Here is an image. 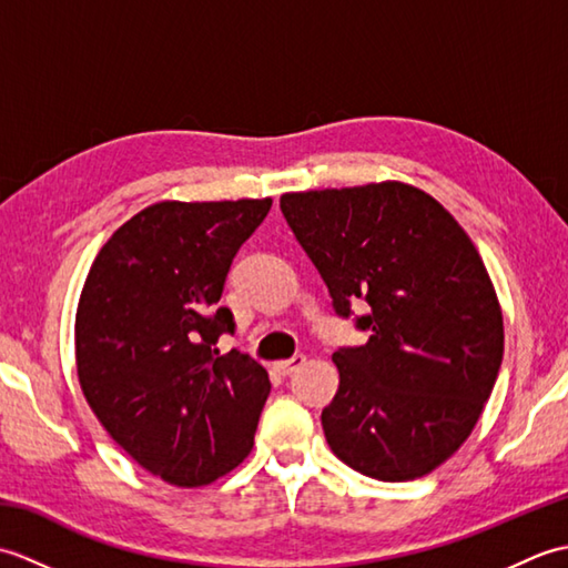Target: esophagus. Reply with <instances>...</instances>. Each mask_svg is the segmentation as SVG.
Instances as JSON below:
<instances>
[{
	"label": "esophagus",
	"instance_id": "1",
	"mask_svg": "<svg viewBox=\"0 0 568 568\" xmlns=\"http://www.w3.org/2000/svg\"><path fill=\"white\" fill-rule=\"evenodd\" d=\"M305 356L303 354H295L293 358H285V361H277L275 364V371L281 373V376H291V373H295L297 368L305 366Z\"/></svg>",
	"mask_w": 568,
	"mask_h": 568
}]
</instances>
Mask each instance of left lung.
<instances>
[{"label": "left lung", "mask_w": 568, "mask_h": 568, "mask_svg": "<svg viewBox=\"0 0 568 568\" xmlns=\"http://www.w3.org/2000/svg\"><path fill=\"white\" fill-rule=\"evenodd\" d=\"M285 222L327 283L334 312L371 332L334 352L339 390L322 409L332 452L371 478L442 466L484 413L503 361V312L474 241L419 187L385 180L285 192Z\"/></svg>", "instance_id": "left-lung-1"}]
</instances>
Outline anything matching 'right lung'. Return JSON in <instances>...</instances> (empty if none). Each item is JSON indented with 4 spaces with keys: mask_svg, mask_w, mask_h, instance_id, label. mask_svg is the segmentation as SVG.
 Segmentation results:
<instances>
[{
    "mask_svg": "<svg viewBox=\"0 0 568 568\" xmlns=\"http://www.w3.org/2000/svg\"><path fill=\"white\" fill-rule=\"evenodd\" d=\"M273 200L155 202L100 248L75 315L78 378L102 427L149 474L207 486L253 449L271 393L234 332L226 273Z\"/></svg>",
    "mask_w": 568,
    "mask_h": 568,
    "instance_id": "right-lung-1",
    "label": "right lung"
}]
</instances>
